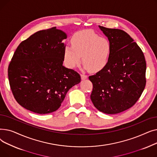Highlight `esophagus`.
I'll use <instances>...</instances> for the list:
<instances>
[{"instance_id": "obj_1", "label": "esophagus", "mask_w": 157, "mask_h": 157, "mask_svg": "<svg viewBox=\"0 0 157 157\" xmlns=\"http://www.w3.org/2000/svg\"><path fill=\"white\" fill-rule=\"evenodd\" d=\"M81 79H86L87 78H88V76H86V75H85V74H81Z\"/></svg>"}]
</instances>
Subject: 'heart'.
Returning a JSON list of instances; mask_svg holds the SVG:
<instances>
[{
	"mask_svg": "<svg viewBox=\"0 0 157 157\" xmlns=\"http://www.w3.org/2000/svg\"><path fill=\"white\" fill-rule=\"evenodd\" d=\"M71 45H66L63 51V61L69 69L77 67L81 56L86 69L98 72L106 65L111 53L109 40L91 30L76 33L71 39Z\"/></svg>",
	"mask_w": 157,
	"mask_h": 157,
	"instance_id": "heart-1",
	"label": "heart"
}]
</instances>
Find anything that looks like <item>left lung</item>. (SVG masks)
Masks as SVG:
<instances>
[{"label": "left lung", "mask_w": 157, "mask_h": 157, "mask_svg": "<svg viewBox=\"0 0 157 157\" xmlns=\"http://www.w3.org/2000/svg\"><path fill=\"white\" fill-rule=\"evenodd\" d=\"M111 44L105 67L89 76L93 84L90 95L95 108L106 114H117L132 107L146 86L144 53L127 32L99 25Z\"/></svg>", "instance_id": "1"}]
</instances>
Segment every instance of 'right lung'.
<instances>
[{
  "instance_id": "1",
  "label": "right lung",
  "mask_w": 157,
  "mask_h": 157,
  "mask_svg": "<svg viewBox=\"0 0 157 157\" xmlns=\"http://www.w3.org/2000/svg\"><path fill=\"white\" fill-rule=\"evenodd\" d=\"M67 38L56 27L38 31L19 44L8 67L13 95L24 108L38 114L59 109L79 74L63 66Z\"/></svg>"
}]
</instances>
